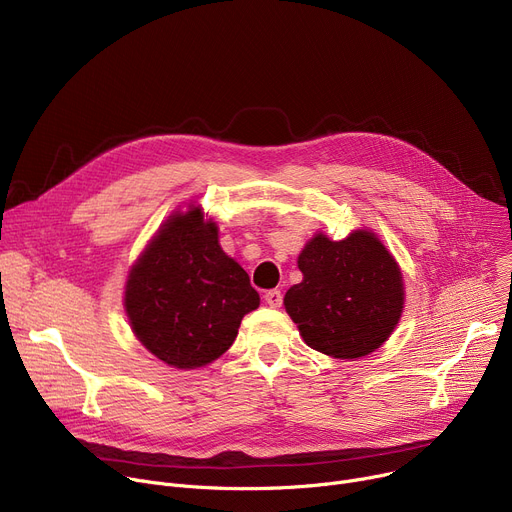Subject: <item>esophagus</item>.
I'll return each mask as SVG.
<instances>
[{
    "label": "esophagus",
    "instance_id": "34e87169",
    "mask_svg": "<svg viewBox=\"0 0 512 512\" xmlns=\"http://www.w3.org/2000/svg\"><path fill=\"white\" fill-rule=\"evenodd\" d=\"M263 298H265V302L269 304V306H274V309H278V306H282V292L280 290H267L265 294H263Z\"/></svg>",
    "mask_w": 512,
    "mask_h": 512
}]
</instances>
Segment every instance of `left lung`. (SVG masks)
<instances>
[{
    "instance_id": "8db88e82",
    "label": "left lung",
    "mask_w": 512,
    "mask_h": 512,
    "mask_svg": "<svg viewBox=\"0 0 512 512\" xmlns=\"http://www.w3.org/2000/svg\"><path fill=\"white\" fill-rule=\"evenodd\" d=\"M302 282L284 306L304 344L331 358H362L381 348L403 311V280L377 234L354 230L344 241L315 234L298 255Z\"/></svg>"
}]
</instances>
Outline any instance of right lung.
I'll return each instance as SVG.
<instances>
[{
    "instance_id": "add662e5",
    "label": "right lung",
    "mask_w": 512,
    "mask_h": 512,
    "mask_svg": "<svg viewBox=\"0 0 512 512\" xmlns=\"http://www.w3.org/2000/svg\"><path fill=\"white\" fill-rule=\"evenodd\" d=\"M259 294L218 243L201 208L170 216L131 267L125 311L142 346L175 368H199L236 339Z\"/></svg>"
}]
</instances>
